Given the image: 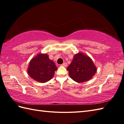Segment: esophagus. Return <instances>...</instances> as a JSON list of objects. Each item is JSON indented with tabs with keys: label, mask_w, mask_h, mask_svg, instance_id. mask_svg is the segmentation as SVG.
<instances>
[{
	"label": "esophagus",
	"mask_w": 124,
	"mask_h": 124,
	"mask_svg": "<svg viewBox=\"0 0 124 124\" xmlns=\"http://www.w3.org/2000/svg\"><path fill=\"white\" fill-rule=\"evenodd\" d=\"M61 66H63V67H66L67 66V63L66 62H64V63H63L62 64H61Z\"/></svg>",
	"instance_id": "obj_1"
}]
</instances>
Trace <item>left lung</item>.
Segmentation results:
<instances>
[{
  "instance_id": "8db88e82",
  "label": "left lung",
  "mask_w": 124,
  "mask_h": 124,
  "mask_svg": "<svg viewBox=\"0 0 124 124\" xmlns=\"http://www.w3.org/2000/svg\"><path fill=\"white\" fill-rule=\"evenodd\" d=\"M67 70L73 80L83 83L91 79L96 72V68L90 57L79 53L75 55Z\"/></svg>"
}]
</instances>
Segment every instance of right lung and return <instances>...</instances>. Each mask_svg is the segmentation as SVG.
<instances>
[{
	"label": "right lung",
	"mask_w": 124,
	"mask_h": 124,
	"mask_svg": "<svg viewBox=\"0 0 124 124\" xmlns=\"http://www.w3.org/2000/svg\"><path fill=\"white\" fill-rule=\"evenodd\" d=\"M57 69L55 63L46 54H39L30 61L28 73L34 80L46 83L53 77Z\"/></svg>",
	"instance_id": "right-lung-1"
}]
</instances>
